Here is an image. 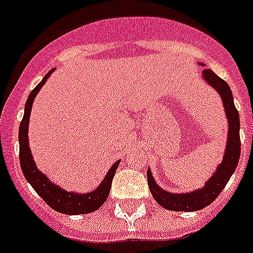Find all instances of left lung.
Returning a JSON list of instances; mask_svg holds the SVG:
<instances>
[{"label": "left lung", "instance_id": "left-lung-1", "mask_svg": "<svg viewBox=\"0 0 253 253\" xmlns=\"http://www.w3.org/2000/svg\"><path fill=\"white\" fill-rule=\"evenodd\" d=\"M203 64V63H202ZM203 77L207 80L211 87H214L220 96L224 104L225 114H227L228 123V142L225 149L223 162L219 165L216 172L211 176L205 186L194 193L189 194H172L167 193L161 189L153 180L151 171H147L148 186L151 190L152 196L154 200L163 207L165 209L173 210V211H195L203 208L208 207L219 196L220 191L228 184V181L233 175L234 169H237L238 161L241 156V138H240V114L237 111L233 102L232 91L227 82L215 75L210 69H204Z\"/></svg>", "mask_w": 253, "mask_h": 253}]
</instances>
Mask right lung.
Instances as JSON below:
<instances>
[{
	"label": "right lung",
	"instance_id": "1",
	"mask_svg": "<svg viewBox=\"0 0 253 253\" xmlns=\"http://www.w3.org/2000/svg\"><path fill=\"white\" fill-rule=\"evenodd\" d=\"M54 69H51L50 72L46 73L45 77L43 78V81L40 82L34 90L31 91L28 97V101L25 104V113H24V118H22L21 123H20L19 129L20 166H21L22 173H24L29 184L33 186V189L37 191L38 195L43 199L51 209H54L55 211H59V213L68 214V215L91 213V211H95V210L99 209L106 202L109 193H110L114 175H115L116 169L119 166V161L111 166L110 171L107 172V175L105 176L101 185L95 191L88 194L67 193V191L60 189L59 186L50 182L46 178V176L37 169V165H35L34 160L31 157L30 148H29L28 128L29 119H30L31 105H33V101H34L37 93L39 92L42 86L45 84V81L48 80V77L51 75Z\"/></svg>",
	"mask_w": 253,
	"mask_h": 253
}]
</instances>
